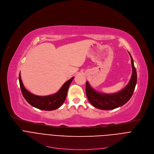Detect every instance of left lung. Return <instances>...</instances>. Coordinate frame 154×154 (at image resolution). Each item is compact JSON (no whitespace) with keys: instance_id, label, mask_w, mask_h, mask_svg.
Masks as SVG:
<instances>
[{"instance_id":"1","label":"left lung","mask_w":154,"mask_h":154,"mask_svg":"<svg viewBox=\"0 0 154 154\" xmlns=\"http://www.w3.org/2000/svg\"><path fill=\"white\" fill-rule=\"evenodd\" d=\"M132 63V74L129 83L120 91L114 94H105L96 91L86 81V94L94 107L102 110H111L121 107L128 103L131 99L137 83V72L134 65V61L129 52Z\"/></svg>"}]
</instances>
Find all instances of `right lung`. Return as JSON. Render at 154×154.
Instances as JSON below:
<instances>
[{"label": "right lung", "mask_w": 154, "mask_h": 154, "mask_svg": "<svg viewBox=\"0 0 154 154\" xmlns=\"http://www.w3.org/2000/svg\"><path fill=\"white\" fill-rule=\"evenodd\" d=\"M73 78L74 77L68 80L61 86L60 89L57 93L48 96H40L35 95L25 89L21 79L20 72L19 78L21 91L25 100L31 106L37 108V109L44 111L55 110L63 104L66 97L68 88Z\"/></svg>", "instance_id": "1"}]
</instances>
